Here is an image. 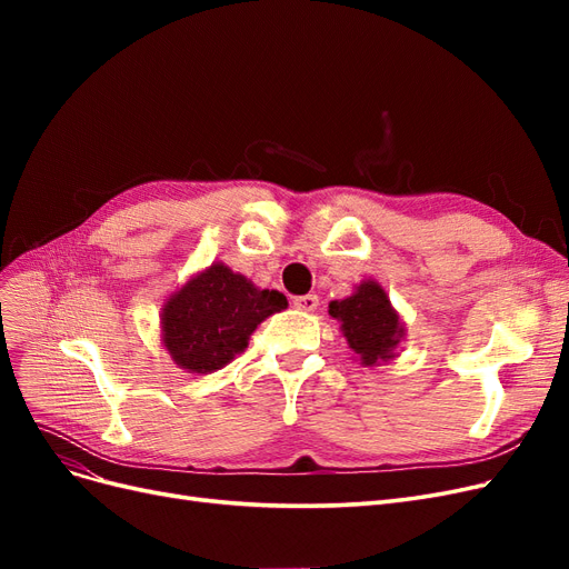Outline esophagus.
<instances>
[{
	"mask_svg": "<svg viewBox=\"0 0 569 569\" xmlns=\"http://www.w3.org/2000/svg\"><path fill=\"white\" fill-rule=\"evenodd\" d=\"M295 306L299 308V311H303V313H313L316 308L320 306V299L316 295H303V297L295 299Z\"/></svg>",
	"mask_w": 569,
	"mask_h": 569,
	"instance_id": "34e87169",
	"label": "esophagus"
}]
</instances>
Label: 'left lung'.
Segmentation results:
<instances>
[{
    "label": "left lung",
    "instance_id": "obj_1",
    "mask_svg": "<svg viewBox=\"0 0 569 569\" xmlns=\"http://www.w3.org/2000/svg\"><path fill=\"white\" fill-rule=\"evenodd\" d=\"M327 313L339 322V332L360 366L375 368L399 356L396 349L406 339V325L377 280H363L351 297L330 301Z\"/></svg>",
    "mask_w": 569,
    "mask_h": 569
}]
</instances>
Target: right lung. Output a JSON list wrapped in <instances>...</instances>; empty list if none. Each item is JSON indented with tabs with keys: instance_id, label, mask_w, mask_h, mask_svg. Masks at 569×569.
I'll list each match as a JSON object with an SVG mask.
<instances>
[{
	"instance_id": "add662e5",
	"label": "right lung",
	"mask_w": 569,
	"mask_h": 569,
	"mask_svg": "<svg viewBox=\"0 0 569 569\" xmlns=\"http://www.w3.org/2000/svg\"><path fill=\"white\" fill-rule=\"evenodd\" d=\"M287 306L282 291L256 287L216 261L166 299L161 343L178 368L209 375L242 353L256 327Z\"/></svg>"
}]
</instances>
